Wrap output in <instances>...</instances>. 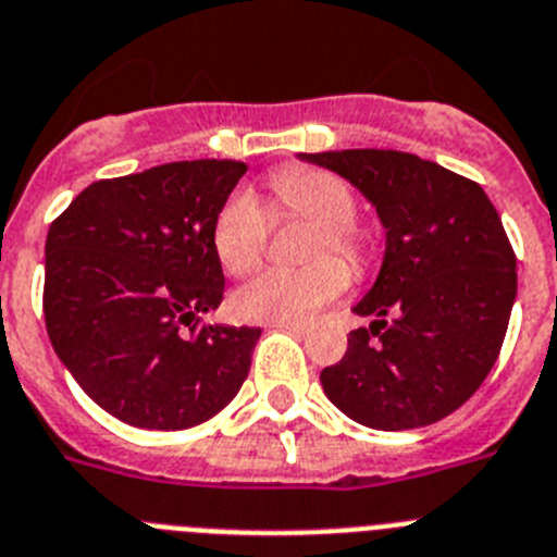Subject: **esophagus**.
I'll return each mask as SVG.
<instances>
[{"instance_id": "34e87169", "label": "esophagus", "mask_w": 557, "mask_h": 557, "mask_svg": "<svg viewBox=\"0 0 557 557\" xmlns=\"http://www.w3.org/2000/svg\"><path fill=\"white\" fill-rule=\"evenodd\" d=\"M272 327L285 330V333H297V335L308 333V324L305 322H272Z\"/></svg>"}]
</instances>
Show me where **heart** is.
Returning a JSON list of instances; mask_svg holds the SVG:
<instances>
[{"label":"heart","mask_w":557,"mask_h":557,"mask_svg":"<svg viewBox=\"0 0 557 557\" xmlns=\"http://www.w3.org/2000/svg\"><path fill=\"white\" fill-rule=\"evenodd\" d=\"M277 216L305 219L315 224L310 238L308 267L269 269L242 288H235L230 308L244 322H297L335 299L347 288V269L330 253L360 269L369 258V247L358 227L355 194L338 174L324 169L285 166L269 177ZM272 216L267 205L252 191L238 188L230 194L213 219V252L230 274H247L267 252Z\"/></svg>","instance_id":"b5f03b06"}]
</instances>
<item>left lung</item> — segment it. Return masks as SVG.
I'll return each mask as SVG.
<instances>
[{"label": "left lung", "instance_id": "1", "mask_svg": "<svg viewBox=\"0 0 557 557\" xmlns=\"http://www.w3.org/2000/svg\"><path fill=\"white\" fill-rule=\"evenodd\" d=\"M363 194L385 227L377 280L352 313L369 327L322 372L330 403L372 430L438 422L488 377L516 299V255L472 180L394 149L297 154Z\"/></svg>", "mask_w": 557, "mask_h": 557}]
</instances>
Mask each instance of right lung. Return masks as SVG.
<instances>
[{
	"instance_id": "right-lung-1",
	"label": "right lung",
	"mask_w": 557,
	"mask_h": 557,
	"mask_svg": "<svg viewBox=\"0 0 557 557\" xmlns=\"http://www.w3.org/2000/svg\"><path fill=\"white\" fill-rule=\"evenodd\" d=\"M244 172L238 160H183L99 180L49 227V341L124 424L194 428L247 380L260 327L202 322L224 294L213 219Z\"/></svg>"
}]
</instances>
